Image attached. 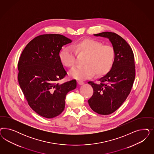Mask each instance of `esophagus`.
Returning <instances> with one entry per match:
<instances>
[{
    "label": "esophagus",
    "mask_w": 154,
    "mask_h": 154,
    "mask_svg": "<svg viewBox=\"0 0 154 154\" xmlns=\"http://www.w3.org/2000/svg\"><path fill=\"white\" fill-rule=\"evenodd\" d=\"M78 84L79 85H82L84 84V82L82 81V80H78Z\"/></svg>",
    "instance_id": "1"
}]
</instances>
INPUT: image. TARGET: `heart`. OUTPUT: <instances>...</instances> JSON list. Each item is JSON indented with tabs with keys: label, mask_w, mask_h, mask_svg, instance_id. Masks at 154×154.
Returning <instances> with one entry per match:
<instances>
[{
	"label": "heart",
	"mask_w": 154,
	"mask_h": 154,
	"mask_svg": "<svg viewBox=\"0 0 154 154\" xmlns=\"http://www.w3.org/2000/svg\"><path fill=\"white\" fill-rule=\"evenodd\" d=\"M73 48H63L60 52V58L65 66L72 67L76 62L75 51L78 54L85 57L84 66L76 67L70 71V76L75 78L85 79L94 74L97 77L103 76L109 72L114 65L116 51L110 45H103L92 39H85L75 44Z\"/></svg>",
	"instance_id": "b5f03b06"
}]
</instances>
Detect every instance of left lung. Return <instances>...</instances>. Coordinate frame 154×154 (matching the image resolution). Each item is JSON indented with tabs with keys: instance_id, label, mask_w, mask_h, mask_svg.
Segmentation results:
<instances>
[{
	"instance_id": "1",
	"label": "left lung",
	"mask_w": 154,
	"mask_h": 154,
	"mask_svg": "<svg viewBox=\"0 0 154 154\" xmlns=\"http://www.w3.org/2000/svg\"><path fill=\"white\" fill-rule=\"evenodd\" d=\"M108 38L116 51L114 65L111 70L100 79V83L88 82L94 94L88 100L96 113L108 115L119 108L129 95L135 77V66L133 50L119 35L109 32L94 35Z\"/></svg>"
}]
</instances>
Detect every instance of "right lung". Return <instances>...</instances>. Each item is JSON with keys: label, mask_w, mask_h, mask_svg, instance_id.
Returning <instances> with one entry per match:
<instances>
[{"label": "right lung", "mask_w": 154, "mask_h": 154, "mask_svg": "<svg viewBox=\"0 0 154 154\" xmlns=\"http://www.w3.org/2000/svg\"><path fill=\"white\" fill-rule=\"evenodd\" d=\"M71 42L63 35H40L30 41L20 55V88L30 107L43 117L60 115L65 109L66 94L76 87L75 79L58 83L67 74L60 60V51Z\"/></svg>", "instance_id": "1"}]
</instances>
